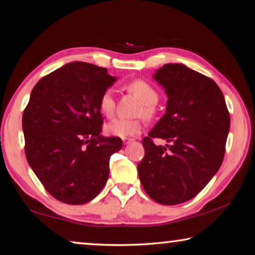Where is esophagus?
<instances>
[{
  "instance_id": "obj_1",
  "label": "esophagus",
  "mask_w": 255,
  "mask_h": 255,
  "mask_svg": "<svg viewBox=\"0 0 255 255\" xmlns=\"http://www.w3.org/2000/svg\"><path fill=\"white\" fill-rule=\"evenodd\" d=\"M133 141L132 138H123V142L124 144H129L130 142Z\"/></svg>"
}]
</instances>
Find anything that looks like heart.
I'll list each match as a JSON object with an SVG mask.
<instances>
[{"mask_svg": "<svg viewBox=\"0 0 255 255\" xmlns=\"http://www.w3.org/2000/svg\"><path fill=\"white\" fill-rule=\"evenodd\" d=\"M125 88L129 93L133 94L137 96L142 105L138 107L136 115H141L144 118H151L153 116L154 109L158 103V93L156 89L150 86L148 83L141 79H136L128 83ZM99 111L106 116L107 118H112L116 109V102H115L114 95L112 91H106L102 94L98 103ZM142 123L140 118H132V119H124V118H116L106 125V131L116 137L127 138L131 136H137L141 131Z\"/></svg>", "mask_w": 255, "mask_h": 255, "instance_id": "b5f03b06", "label": "heart"}]
</instances>
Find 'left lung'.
<instances>
[{"mask_svg": "<svg viewBox=\"0 0 255 255\" xmlns=\"http://www.w3.org/2000/svg\"><path fill=\"white\" fill-rule=\"evenodd\" d=\"M153 78L167 94V109L142 139L138 174L152 200L174 206L196 197L221 167L230 114L214 81L182 64L163 65ZM153 137L171 144L156 146Z\"/></svg>", "mask_w": 255, "mask_h": 255, "instance_id": "8db88e82", "label": "left lung"}]
</instances>
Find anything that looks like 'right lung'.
Returning a JSON list of instances; mask_svg holds the SVG:
<instances>
[{"label": "right lung", "instance_id": "add662e5", "mask_svg": "<svg viewBox=\"0 0 255 255\" xmlns=\"http://www.w3.org/2000/svg\"><path fill=\"white\" fill-rule=\"evenodd\" d=\"M116 81L107 69L74 62L39 79L25 107V156L46 191L58 201L84 204L107 182L109 159L123 147L103 137L98 103Z\"/></svg>", "mask_w": 255, "mask_h": 255}]
</instances>
